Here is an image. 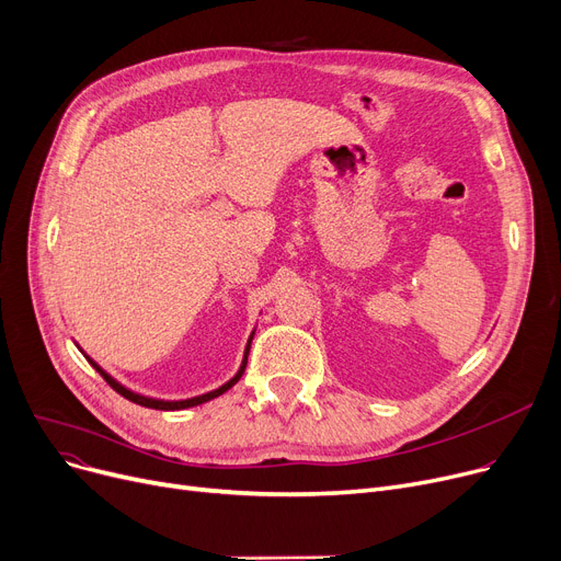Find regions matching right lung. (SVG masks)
<instances>
[{"instance_id":"right-lung-1","label":"right lung","mask_w":561,"mask_h":561,"mask_svg":"<svg viewBox=\"0 0 561 561\" xmlns=\"http://www.w3.org/2000/svg\"><path fill=\"white\" fill-rule=\"evenodd\" d=\"M253 335H255V331H251V335H249V342H247V346H244V358H242V365H239V369L234 371V377H230L224 386H219L217 390H209V392H203V394H196V397H190V399H157V397H148V394H141V392H135V390H129V388H125L121 381H116L110 371H104L91 356H87L82 350L84 356H87V360L100 371L102 375V379L110 383L118 394H123L125 399H129V402H135V404H141V407H146V409H157V411H182V409H192V407H198V404H205V402H209V399H215V397H219V394H224L226 390H230L239 379H242V375H244V369H247V360H249V352H251V342H253ZM79 346V344H77Z\"/></svg>"}]
</instances>
